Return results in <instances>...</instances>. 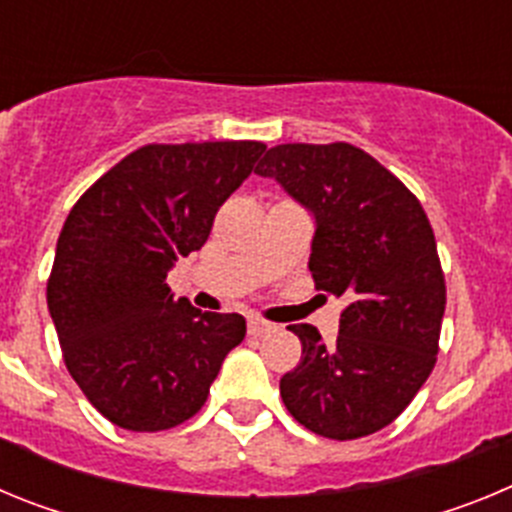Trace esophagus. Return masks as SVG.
<instances>
[{"instance_id":"34e87169","label":"esophagus","mask_w":512,"mask_h":512,"mask_svg":"<svg viewBox=\"0 0 512 512\" xmlns=\"http://www.w3.org/2000/svg\"><path fill=\"white\" fill-rule=\"evenodd\" d=\"M271 330H274V325L266 323V320L261 318L248 320V333H251V336H266V333H271Z\"/></svg>"}]
</instances>
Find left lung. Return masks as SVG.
I'll use <instances>...</instances> for the list:
<instances>
[{"instance_id":"obj_1","label":"left lung","mask_w":512,"mask_h":512,"mask_svg":"<svg viewBox=\"0 0 512 512\" xmlns=\"http://www.w3.org/2000/svg\"><path fill=\"white\" fill-rule=\"evenodd\" d=\"M256 174L310 212L315 287L348 302L333 343L289 325L302 359L279 382L284 405L336 441L382 431L436 364L446 284L431 223L415 194L351 143L274 146Z\"/></svg>"}]
</instances>
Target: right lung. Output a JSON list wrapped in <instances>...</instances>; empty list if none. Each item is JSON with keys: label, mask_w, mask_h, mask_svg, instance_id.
Masks as SVG:
<instances>
[{"label": "right lung", "mask_w": 512, "mask_h": 512, "mask_svg": "<svg viewBox=\"0 0 512 512\" xmlns=\"http://www.w3.org/2000/svg\"><path fill=\"white\" fill-rule=\"evenodd\" d=\"M264 151L259 140L151 143L66 217L48 312L69 374L110 423L153 433L189 420L246 336L243 315L176 300L166 274L205 246L220 205Z\"/></svg>", "instance_id": "1"}]
</instances>
